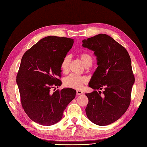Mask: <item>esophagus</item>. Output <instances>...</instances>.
I'll list each match as a JSON object with an SVG mask.
<instances>
[{"label": "esophagus", "instance_id": "esophagus-1", "mask_svg": "<svg viewBox=\"0 0 147 147\" xmlns=\"http://www.w3.org/2000/svg\"><path fill=\"white\" fill-rule=\"evenodd\" d=\"M83 94V92L82 91H80V90H77V95L80 96V95H82Z\"/></svg>", "mask_w": 147, "mask_h": 147}]
</instances>
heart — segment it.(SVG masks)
<instances>
[{"mask_svg": "<svg viewBox=\"0 0 147 147\" xmlns=\"http://www.w3.org/2000/svg\"><path fill=\"white\" fill-rule=\"evenodd\" d=\"M79 57L86 67L92 65V59L91 56L88 53H81L79 55ZM70 61V57L69 56H66L64 57V59L61 62V69L62 72L64 74H67L69 72ZM88 78L85 77L78 76V75L72 74L64 78V84L66 87L76 89V90H81L84 84H86L88 83Z\"/></svg>", "mask_w": 147, "mask_h": 147, "instance_id": "1", "label": "heart"}]
</instances>
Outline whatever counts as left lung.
I'll use <instances>...</instances> for the list:
<instances>
[{
  "instance_id": "obj_1",
  "label": "left lung",
  "mask_w": 147,
  "mask_h": 147,
  "mask_svg": "<svg viewBox=\"0 0 147 147\" xmlns=\"http://www.w3.org/2000/svg\"><path fill=\"white\" fill-rule=\"evenodd\" d=\"M82 46L94 51L97 67L89 86L94 91L86 93L87 117L99 126H106L121 118L131 102L135 78L131 60L126 48L110 37L100 34L84 39Z\"/></svg>"
}]
</instances>
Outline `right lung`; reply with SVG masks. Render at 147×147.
<instances>
[{"instance_id":"right-lung-1","label":"right lung","mask_w":147,"mask_h":147,"mask_svg":"<svg viewBox=\"0 0 147 147\" xmlns=\"http://www.w3.org/2000/svg\"><path fill=\"white\" fill-rule=\"evenodd\" d=\"M74 44V39L48 36L35 43L22 57L16 76L21 102L33 121L51 126L63 118L76 91L67 88L50 92L62 84L61 64Z\"/></svg>"}]
</instances>
